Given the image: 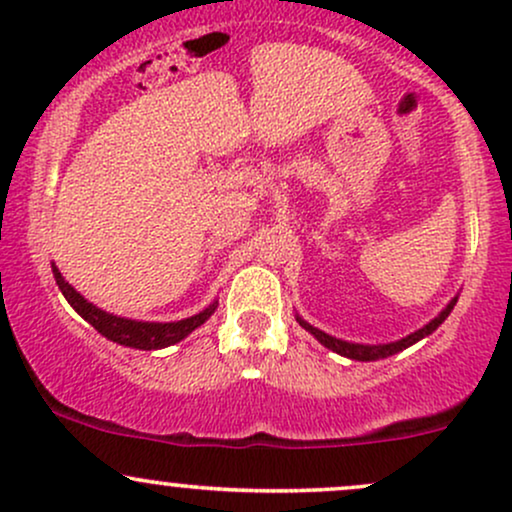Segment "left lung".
<instances>
[{
  "instance_id": "obj_1",
  "label": "left lung",
  "mask_w": 512,
  "mask_h": 512,
  "mask_svg": "<svg viewBox=\"0 0 512 512\" xmlns=\"http://www.w3.org/2000/svg\"><path fill=\"white\" fill-rule=\"evenodd\" d=\"M455 303H457V298H452V301L445 305L443 310H440V315L433 317V320L428 322V325H424V327H421V330L411 332L404 339H397V342H390V344H354V342H344V339H337V337H332V334L317 330V327L310 325V322H305L303 317L296 315V320L301 322L303 330H308L317 339V342H320L322 346H327V349H332L334 354L351 358V361H378V358H387V356H392V354H399V351L407 349V346L421 342V339L428 337V334L436 332L438 327L445 322V317L450 315V310L455 308Z\"/></svg>"
}]
</instances>
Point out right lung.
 <instances>
[{"label":"right lung","mask_w":512,"mask_h":512,"mask_svg":"<svg viewBox=\"0 0 512 512\" xmlns=\"http://www.w3.org/2000/svg\"><path fill=\"white\" fill-rule=\"evenodd\" d=\"M52 274H55L57 286H60L62 296L67 298L69 305L79 313L88 325L96 327L103 337H108L110 342H117L122 346H132V349H142V351H151V349H166L170 344H178L180 339H185L187 334L195 332L199 325L209 320L211 313L216 310L219 303H211L209 308H204L202 313L185 317V320L178 322H139V320H127V317H117L113 313H105V310L96 308L93 303H88L79 291L74 289L69 281H64V276L60 274V269L55 267L52 262Z\"/></svg>","instance_id":"add662e5"}]
</instances>
